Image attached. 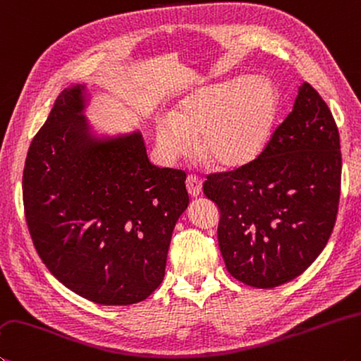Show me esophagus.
<instances>
[{
    "mask_svg": "<svg viewBox=\"0 0 361 361\" xmlns=\"http://www.w3.org/2000/svg\"><path fill=\"white\" fill-rule=\"evenodd\" d=\"M186 188L188 192L192 195V197H197L202 192V178L197 175H189L186 178Z\"/></svg>",
    "mask_w": 361,
    "mask_h": 361,
    "instance_id": "esophagus-1",
    "label": "esophagus"
}]
</instances>
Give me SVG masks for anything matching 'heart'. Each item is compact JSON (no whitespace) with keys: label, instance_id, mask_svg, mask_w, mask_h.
I'll return each instance as SVG.
<instances>
[{"label":"heart","instance_id":"1","mask_svg":"<svg viewBox=\"0 0 361 361\" xmlns=\"http://www.w3.org/2000/svg\"><path fill=\"white\" fill-rule=\"evenodd\" d=\"M276 116V93L265 78H235L183 99L173 121L159 128L169 154L185 153L199 137L202 154L218 166L240 167L264 149Z\"/></svg>","mask_w":361,"mask_h":361}]
</instances>
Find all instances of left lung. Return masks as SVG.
I'll return each mask as SVG.
<instances>
[{"instance_id":"8db88e82","label":"left lung","mask_w":361,"mask_h":361,"mask_svg":"<svg viewBox=\"0 0 361 361\" xmlns=\"http://www.w3.org/2000/svg\"><path fill=\"white\" fill-rule=\"evenodd\" d=\"M341 166L335 118L303 82L264 152L203 185L221 212L219 249L235 279L271 289L319 257L335 227Z\"/></svg>"}]
</instances>
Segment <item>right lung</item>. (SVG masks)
<instances>
[{
  "label": "right lung",
  "instance_id": "1",
  "mask_svg": "<svg viewBox=\"0 0 361 361\" xmlns=\"http://www.w3.org/2000/svg\"><path fill=\"white\" fill-rule=\"evenodd\" d=\"M87 87L58 96L32 139L23 205L32 243L54 276L80 297L126 306L164 279L176 221L189 205L186 173L148 159L139 130L94 135Z\"/></svg>",
  "mask_w": 361,
  "mask_h": 361
}]
</instances>
